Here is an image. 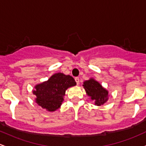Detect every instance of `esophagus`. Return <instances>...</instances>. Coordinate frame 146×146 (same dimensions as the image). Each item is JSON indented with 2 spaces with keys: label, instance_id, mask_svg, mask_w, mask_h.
Here are the masks:
<instances>
[{
  "label": "esophagus",
  "instance_id": "esophagus-1",
  "mask_svg": "<svg viewBox=\"0 0 146 146\" xmlns=\"http://www.w3.org/2000/svg\"><path fill=\"white\" fill-rule=\"evenodd\" d=\"M75 82H76V84H77V85H79V77L75 78Z\"/></svg>",
  "mask_w": 146,
  "mask_h": 146
}]
</instances>
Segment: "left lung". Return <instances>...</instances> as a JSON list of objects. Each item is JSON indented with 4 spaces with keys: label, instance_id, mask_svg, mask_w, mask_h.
Instances as JSON below:
<instances>
[{
    "label": "left lung",
    "instance_id": "1",
    "mask_svg": "<svg viewBox=\"0 0 146 146\" xmlns=\"http://www.w3.org/2000/svg\"><path fill=\"white\" fill-rule=\"evenodd\" d=\"M84 87L86 94L91 98L96 106H101L108 100V91L94 79L84 82Z\"/></svg>",
    "mask_w": 146,
    "mask_h": 146
}]
</instances>
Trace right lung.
I'll return each instance as SVG.
<instances>
[{"mask_svg": "<svg viewBox=\"0 0 146 146\" xmlns=\"http://www.w3.org/2000/svg\"><path fill=\"white\" fill-rule=\"evenodd\" d=\"M76 84L72 76L62 73L55 74L47 82L36 86L33 94L36 96V102L38 106L52 112L62 105L66 90Z\"/></svg>", "mask_w": 146, "mask_h": 146, "instance_id": "add662e5", "label": "right lung"}]
</instances>
